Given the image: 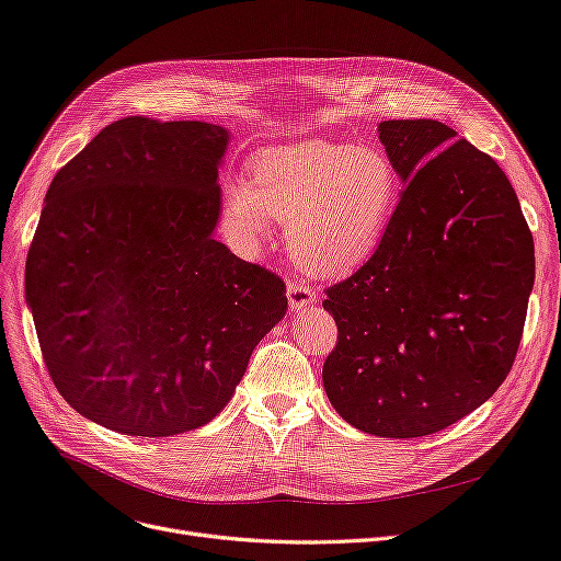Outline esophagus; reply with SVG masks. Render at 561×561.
<instances>
[{
	"label": "esophagus",
	"instance_id": "esophagus-1",
	"mask_svg": "<svg viewBox=\"0 0 561 561\" xmlns=\"http://www.w3.org/2000/svg\"><path fill=\"white\" fill-rule=\"evenodd\" d=\"M316 300V290L298 279H288V302L293 311H302Z\"/></svg>",
	"mask_w": 561,
	"mask_h": 561
}]
</instances>
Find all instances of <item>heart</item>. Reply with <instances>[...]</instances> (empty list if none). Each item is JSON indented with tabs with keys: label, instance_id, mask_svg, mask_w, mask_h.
<instances>
[{
	"label": "heart",
	"instance_id": "1",
	"mask_svg": "<svg viewBox=\"0 0 561 561\" xmlns=\"http://www.w3.org/2000/svg\"><path fill=\"white\" fill-rule=\"evenodd\" d=\"M402 180L393 159L370 145L300 140L263 150L250 180H233L225 209L245 236L286 225L293 259L318 275H345L370 259L393 220Z\"/></svg>",
	"mask_w": 561,
	"mask_h": 561
}]
</instances>
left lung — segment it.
Instances as JSON below:
<instances>
[{
	"label": "left lung",
	"instance_id": "left-lung-1",
	"mask_svg": "<svg viewBox=\"0 0 561 561\" xmlns=\"http://www.w3.org/2000/svg\"><path fill=\"white\" fill-rule=\"evenodd\" d=\"M455 137L438 121L379 123L404 191L373 256L325 288L339 339L322 385L366 434L414 438L461 421L520 345L533 233L503 168Z\"/></svg>",
	"mask_w": 561,
	"mask_h": 561
}]
</instances>
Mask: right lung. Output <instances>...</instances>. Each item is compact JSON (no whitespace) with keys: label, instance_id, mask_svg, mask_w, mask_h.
<instances>
[{"label":"right lung","instance_id":"add662e5","mask_svg":"<svg viewBox=\"0 0 561 561\" xmlns=\"http://www.w3.org/2000/svg\"><path fill=\"white\" fill-rule=\"evenodd\" d=\"M227 138L129 115L49 184L24 293L54 387L102 427L206 425L286 313L284 279L211 236Z\"/></svg>","mask_w":561,"mask_h":561}]
</instances>
